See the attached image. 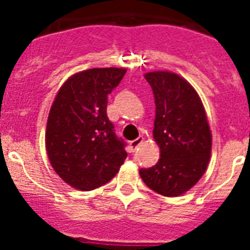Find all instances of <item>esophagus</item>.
Here are the masks:
<instances>
[{"instance_id": "esophagus-1", "label": "esophagus", "mask_w": 250, "mask_h": 250, "mask_svg": "<svg viewBox=\"0 0 250 250\" xmlns=\"http://www.w3.org/2000/svg\"><path fill=\"white\" fill-rule=\"evenodd\" d=\"M143 141H144V138H143V136H139V138L135 139V140H131V141H130L129 145H130V147H131L132 151H134V150L138 149V147L140 146L141 144H143Z\"/></svg>"}]
</instances>
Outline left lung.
<instances>
[{
	"label": "left lung",
	"mask_w": 250,
	"mask_h": 250,
	"mask_svg": "<svg viewBox=\"0 0 250 250\" xmlns=\"http://www.w3.org/2000/svg\"><path fill=\"white\" fill-rule=\"evenodd\" d=\"M155 99L152 136L160 147L154 167L140 169L156 193L179 196L199 182L211 154V132L199 95L182 76L169 71L145 74Z\"/></svg>",
	"instance_id": "obj_1"
}]
</instances>
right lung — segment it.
<instances>
[{
    "label": "right lung",
    "mask_w": 250,
    "mask_h": 250,
    "mask_svg": "<svg viewBox=\"0 0 250 250\" xmlns=\"http://www.w3.org/2000/svg\"><path fill=\"white\" fill-rule=\"evenodd\" d=\"M126 70L90 68L68 77L51 106L46 151L66 184L89 191L109 183L126 159L125 143L107 118V95Z\"/></svg>",
    "instance_id": "obj_1"
}]
</instances>
